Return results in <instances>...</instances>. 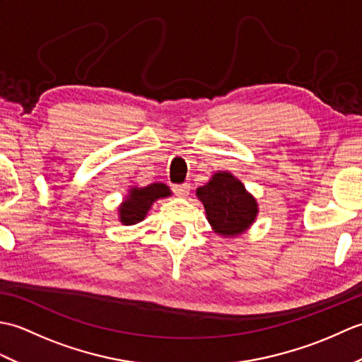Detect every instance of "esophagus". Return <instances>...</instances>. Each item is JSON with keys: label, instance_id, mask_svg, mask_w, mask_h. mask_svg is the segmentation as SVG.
Wrapping results in <instances>:
<instances>
[{"label": "esophagus", "instance_id": "esophagus-1", "mask_svg": "<svg viewBox=\"0 0 362 362\" xmlns=\"http://www.w3.org/2000/svg\"><path fill=\"white\" fill-rule=\"evenodd\" d=\"M173 189H174V193L177 196H180V197H185L189 193V187L187 185V183H182V185H175Z\"/></svg>", "mask_w": 362, "mask_h": 362}]
</instances>
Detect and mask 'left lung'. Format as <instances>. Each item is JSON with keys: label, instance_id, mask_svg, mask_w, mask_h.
I'll list each match as a JSON object with an SVG mask.
<instances>
[{"label": "left lung", "instance_id": "1", "mask_svg": "<svg viewBox=\"0 0 362 362\" xmlns=\"http://www.w3.org/2000/svg\"><path fill=\"white\" fill-rule=\"evenodd\" d=\"M196 193L205 206L209 222L222 236L243 233L257 218L255 199L232 174H214Z\"/></svg>", "mask_w": 362, "mask_h": 362}]
</instances>
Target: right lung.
I'll return each instance as SVG.
<instances>
[{
  "label": "right lung",
  "mask_w": 362,
  "mask_h": 362,
  "mask_svg": "<svg viewBox=\"0 0 362 362\" xmlns=\"http://www.w3.org/2000/svg\"><path fill=\"white\" fill-rule=\"evenodd\" d=\"M171 191L165 183H152L144 188H132L129 191L126 202L119 206V221L124 226H132L144 219L153 201L166 197Z\"/></svg>",
  "instance_id": "1"
}]
</instances>
